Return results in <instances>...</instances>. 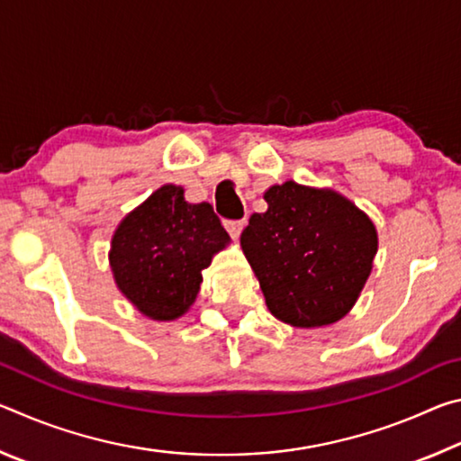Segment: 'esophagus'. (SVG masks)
Listing matches in <instances>:
<instances>
[{
  "label": "esophagus",
  "mask_w": 461,
  "mask_h": 461,
  "mask_svg": "<svg viewBox=\"0 0 461 461\" xmlns=\"http://www.w3.org/2000/svg\"><path fill=\"white\" fill-rule=\"evenodd\" d=\"M223 225H225V230H228L230 236H231L233 240H238V238H240V233H241V230H244L246 221H244V220H238V221H225Z\"/></svg>",
  "instance_id": "34e87169"
}]
</instances>
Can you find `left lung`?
Returning <instances> with one entry per match:
<instances>
[{"instance_id": "8db88e82", "label": "left lung", "mask_w": 461, "mask_h": 461, "mask_svg": "<svg viewBox=\"0 0 461 461\" xmlns=\"http://www.w3.org/2000/svg\"><path fill=\"white\" fill-rule=\"evenodd\" d=\"M268 209L249 217L240 246L267 307L291 327H325L346 317L378 252L376 225L333 189L286 181L264 191Z\"/></svg>"}]
</instances>
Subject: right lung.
Here are the masks:
<instances>
[{
  "label": "right lung",
  "mask_w": 461,
  "mask_h": 461,
  "mask_svg": "<svg viewBox=\"0 0 461 461\" xmlns=\"http://www.w3.org/2000/svg\"><path fill=\"white\" fill-rule=\"evenodd\" d=\"M209 203H189L162 185L113 231L109 267L120 293L152 321H175L193 307L201 272L230 244Z\"/></svg>",
  "instance_id": "right-lung-1"
}]
</instances>
